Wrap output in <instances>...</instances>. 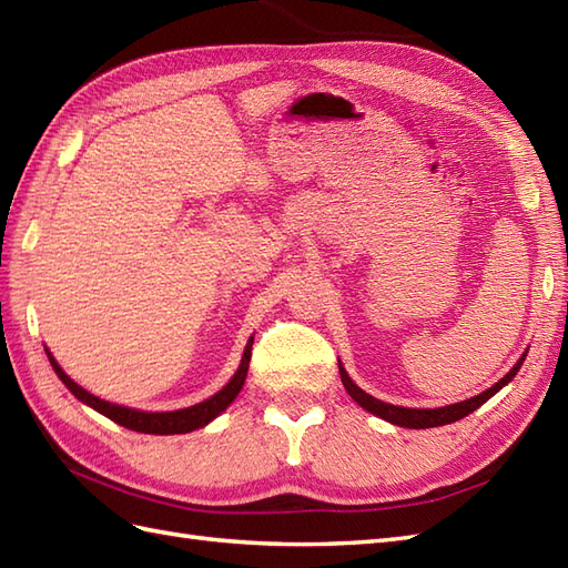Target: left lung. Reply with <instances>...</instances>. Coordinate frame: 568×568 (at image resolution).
Masks as SVG:
<instances>
[{
	"instance_id": "obj_1",
	"label": "left lung",
	"mask_w": 568,
	"mask_h": 568,
	"mask_svg": "<svg viewBox=\"0 0 568 568\" xmlns=\"http://www.w3.org/2000/svg\"><path fill=\"white\" fill-rule=\"evenodd\" d=\"M523 359H526V355H523V357L516 362V367H514L511 372H508V374L504 376V379H499V382L494 384L491 388L483 390V394H479V396L468 398V400H463V403L446 405V408H434V410L398 408V405L384 403V400H379V398H374V396L365 394V390H362L357 384H353V379H351V376H347V372L343 369V365H338V369H341V382H343L345 390H347V394H351V396L362 405V408L369 410V413H374L376 417L386 419V423H394V425H398V427H408V429H427V427L450 425V423H456V419H463L465 415L475 413V410L479 408V405H485L494 394H497V390H499L501 386H506L508 382L514 379L516 372H518V369H520V365H523Z\"/></svg>"
}]
</instances>
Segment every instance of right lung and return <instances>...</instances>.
I'll return each instance as SVG.
<instances>
[{
  "label": "right lung",
  "mask_w": 568,
  "mask_h": 568,
  "mask_svg": "<svg viewBox=\"0 0 568 568\" xmlns=\"http://www.w3.org/2000/svg\"><path fill=\"white\" fill-rule=\"evenodd\" d=\"M252 343L254 341L246 343L244 357L240 362V369L235 372V376H232L227 386H223L209 400L192 405V408L174 410V413H141V410H132V408H122V405H114V403H108V400H100L93 394H89V390H83L79 384L71 382L69 376L62 372V367L57 365L50 353H48V357H50L52 369L64 382V386L71 390V394H74L79 400H83L85 405H91V408H95L98 413H103L105 417H110L112 423H118V425L132 429V432H141V434H186V432L209 425L213 417L221 415L227 408V405L237 398V394L244 386V379H246V369H250Z\"/></svg>",
  "instance_id": "1"
}]
</instances>
